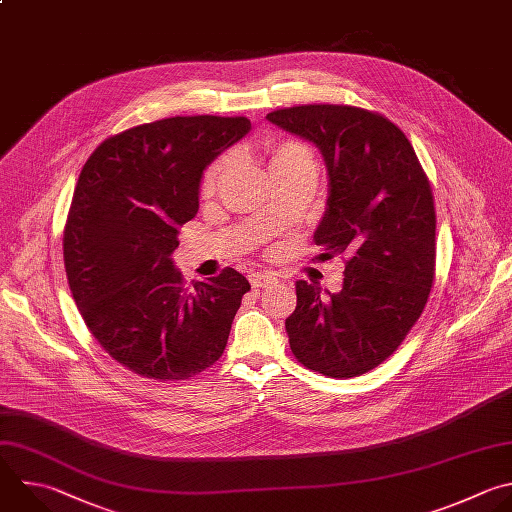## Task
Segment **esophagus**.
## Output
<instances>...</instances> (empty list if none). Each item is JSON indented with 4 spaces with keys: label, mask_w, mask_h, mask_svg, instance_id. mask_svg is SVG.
Listing matches in <instances>:
<instances>
[{
    "label": "esophagus",
    "mask_w": 512,
    "mask_h": 512,
    "mask_svg": "<svg viewBox=\"0 0 512 512\" xmlns=\"http://www.w3.org/2000/svg\"><path fill=\"white\" fill-rule=\"evenodd\" d=\"M249 281H251L253 287H269V285H273L277 279H275V275H271V273L257 271V273H251V275H249Z\"/></svg>",
    "instance_id": "esophagus-1"
}]
</instances>
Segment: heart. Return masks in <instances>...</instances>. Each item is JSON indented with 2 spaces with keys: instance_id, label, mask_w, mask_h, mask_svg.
<instances>
[{
  "instance_id": "b5f03b06",
  "label": "heart",
  "mask_w": 512,
  "mask_h": 512,
  "mask_svg": "<svg viewBox=\"0 0 512 512\" xmlns=\"http://www.w3.org/2000/svg\"><path fill=\"white\" fill-rule=\"evenodd\" d=\"M297 162H313V156L309 152L307 146L299 144V142H293V140H285V142H279L271 148V160H269V168H279V166H289V164H297ZM229 166V158H219L207 173H205V179H203V195H213L225 175V170Z\"/></svg>"
}]
</instances>
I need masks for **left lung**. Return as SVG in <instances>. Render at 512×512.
Instances as JSON below:
<instances>
[{"label": "left lung", "instance_id": "1", "mask_svg": "<svg viewBox=\"0 0 512 512\" xmlns=\"http://www.w3.org/2000/svg\"><path fill=\"white\" fill-rule=\"evenodd\" d=\"M267 120L315 144L327 205L313 233L321 255H346L344 287L295 283L285 319L293 356L331 378L366 374L390 358L422 315L434 281L436 215L430 183L406 134L388 118L339 104H307Z\"/></svg>", "mask_w": 512, "mask_h": 512}]
</instances>
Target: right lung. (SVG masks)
<instances>
[{
	"label": "right lung",
	"mask_w": 512,
	"mask_h": 512,
	"mask_svg": "<svg viewBox=\"0 0 512 512\" xmlns=\"http://www.w3.org/2000/svg\"><path fill=\"white\" fill-rule=\"evenodd\" d=\"M251 130L245 116H175L106 138L86 160L64 229L72 297L98 344L160 382L211 368L249 281L227 267L185 287L179 229L199 211L207 166Z\"/></svg>",
	"instance_id": "right-lung-1"
}]
</instances>
